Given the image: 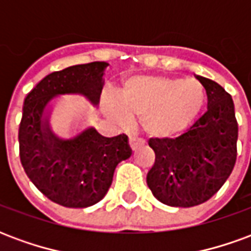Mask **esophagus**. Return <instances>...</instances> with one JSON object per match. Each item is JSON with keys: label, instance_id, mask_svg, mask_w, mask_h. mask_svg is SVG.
<instances>
[{"label": "esophagus", "instance_id": "1", "mask_svg": "<svg viewBox=\"0 0 251 251\" xmlns=\"http://www.w3.org/2000/svg\"><path fill=\"white\" fill-rule=\"evenodd\" d=\"M141 144V140L137 138V137H129V145H130L131 151H136L137 147Z\"/></svg>", "mask_w": 251, "mask_h": 251}]
</instances>
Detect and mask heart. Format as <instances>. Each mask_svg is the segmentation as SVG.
Listing matches in <instances>:
<instances>
[{"label": "heart", "mask_w": 251, "mask_h": 251, "mask_svg": "<svg viewBox=\"0 0 251 251\" xmlns=\"http://www.w3.org/2000/svg\"><path fill=\"white\" fill-rule=\"evenodd\" d=\"M120 99L109 102L115 120L138 115L144 130L154 137H169L188 129L204 107L205 88L196 79L142 75L121 88Z\"/></svg>", "instance_id": "obj_1"}]
</instances>
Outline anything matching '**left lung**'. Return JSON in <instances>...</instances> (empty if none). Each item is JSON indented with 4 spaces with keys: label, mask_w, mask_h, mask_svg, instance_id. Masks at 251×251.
Instances as JSON below:
<instances>
[{
    "label": "left lung",
    "mask_w": 251,
    "mask_h": 251,
    "mask_svg": "<svg viewBox=\"0 0 251 251\" xmlns=\"http://www.w3.org/2000/svg\"><path fill=\"white\" fill-rule=\"evenodd\" d=\"M205 88L207 111L176 138H151L156 154L147 175L154 198L171 207H194L215 195L237 160L238 124L231 95L196 75Z\"/></svg>",
    "instance_id": "left-lung-1"
}]
</instances>
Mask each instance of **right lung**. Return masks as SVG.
I'll return each instance as SVG.
<instances>
[{"label":"right lung","instance_id":"add662e5","mask_svg":"<svg viewBox=\"0 0 251 251\" xmlns=\"http://www.w3.org/2000/svg\"><path fill=\"white\" fill-rule=\"evenodd\" d=\"M107 66L93 62L51 72L24 99L20 160L41 194L64 207L84 208L103 199L117 165L131 156L126 134L104 137L90 126L71 138H62L50 124L56 97L82 95L97 106Z\"/></svg>","mask_w":251,"mask_h":251}]
</instances>
